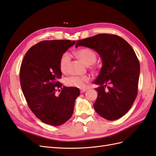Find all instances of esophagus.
<instances>
[{
    "instance_id": "1",
    "label": "esophagus",
    "mask_w": 156,
    "mask_h": 156,
    "mask_svg": "<svg viewBox=\"0 0 156 156\" xmlns=\"http://www.w3.org/2000/svg\"><path fill=\"white\" fill-rule=\"evenodd\" d=\"M87 90V89H81V90H80V92H81V93H84V92H85Z\"/></svg>"
}]
</instances>
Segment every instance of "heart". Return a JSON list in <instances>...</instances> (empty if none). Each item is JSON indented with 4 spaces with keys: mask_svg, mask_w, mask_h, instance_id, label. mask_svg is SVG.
<instances>
[{
    "mask_svg": "<svg viewBox=\"0 0 156 156\" xmlns=\"http://www.w3.org/2000/svg\"><path fill=\"white\" fill-rule=\"evenodd\" d=\"M75 55L87 66L94 65L95 63L97 55L95 52L88 48H82L75 52ZM70 56L68 53H64L61 55L59 60V68L62 73H66L70 62ZM90 77L88 75L84 76H70L65 80V84L70 87H77L82 88L86 83H89Z\"/></svg>",
    "mask_w": 156,
    "mask_h": 156,
    "instance_id": "obj_1",
    "label": "heart"
}]
</instances>
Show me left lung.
<instances>
[{
  "label": "left lung",
  "instance_id": "obj_1",
  "mask_svg": "<svg viewBox=\"0 0 156 156\" xmlns=\"http://www.w3.org/2000/svg\"><path fill=\"white\" fill-rule=\"evenodd\" d=\"M100 55L103 66L94 83L99 87L94 103L99 115L115 120L129 111L137 96L140 64L132 47L122 37L100 34L77 41Z\"/></svg>",
  "mask_w": 156,
  "mask_h": 156
}]
</instances>
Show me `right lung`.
I'll return each instance as SVG.
<instances>
[{
	"mask_svg": "<svg viewBox=\"0 0 156 156\" xmlns=\"http://www.w3.org/2000/svg\"><path fill=\"white\" fill-rule=\"evenodd\" d=\"M75 44L69 40L41 41L28 50L22 61L20 79L23 93L32 112L47 124L60 126L73 115L79 90L62 87L58 80L62 77L60 56ZM59 87L62 90L56 94Z\"/></svg>",
	"mask_w": 156,
	"mask_h": 156,
	"instance_id": "1",
	"label": "right lung"
}]
</instances>
